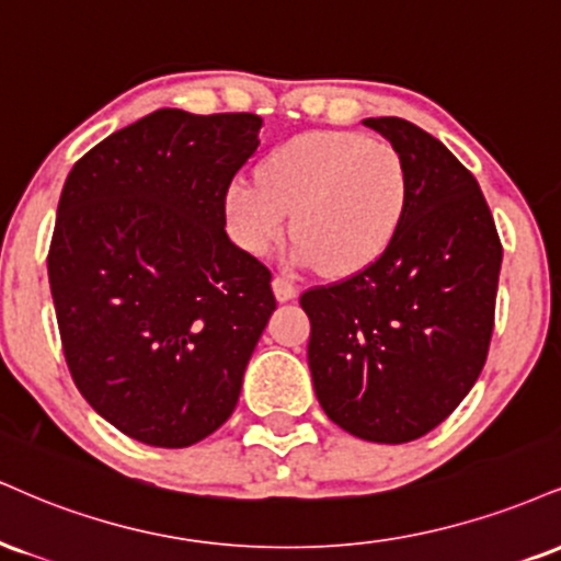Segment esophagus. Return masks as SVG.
<instances>
[{"label": "esophagus", "instance_id": "obj_1", "mask_svg": "<svg viewBox=\"0 0 561 561\" xmlns=\"http://www.w3.org/2000/svg\"><path fill=\"white\" fill-rule=\"evenodd\" d=\"M272 287H274V295H276V300H279V302L298 298V285H295V282L285 274H276Z\"/></svg>", "mask_w": 561, "mask_h": 561}]
</instances>
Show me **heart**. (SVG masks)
<instances>
[{"instance_id": "obj_1", "label": "heart", "mask_w": 561, "mask_h": 561, "mask_svg": "<svg viewBox=\"0 0 561 561\" xmlns=\"http://www.w3.org/2000/svg\"><path fill=\"white\" fill-rule=\"evenodd\" d=\"M410 172L387 140L360 133L316 130L289 138L261 161L259 180L234 178L225 211L232 240L263 255L285 234L302 261L323 274L366 268L400 232Z\"/></svg>"}]
</instances>
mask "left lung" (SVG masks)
<instances>
[{
	"instance_id": "obj_1",
	"label": "left lung",
	"mask_w": 561,
	"mask_h": 561,
	"mask_svg": "<svg viewBox=\"0 0 561 561\" xmlns=\"http://www.w3.org/2000/svg\"><path fill=\"white\" fill-rule=\"evenodd\" d=\"M402 153L410 201L370 266L310 287L308 366L323 413L366 442L404 444L455 413L494 334L502 240L473 174L400 117L366 119Z\"/></svg>"
}]
</instances>
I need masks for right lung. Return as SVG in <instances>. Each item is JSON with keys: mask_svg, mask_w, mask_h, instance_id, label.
<instances>
[{"mask_svg": "<svg viewBox=\"0 0 561 561\" xmlns=\"http://www.w3.org/2000/svg\"><path fill=\"white\" fill-rule=\"evenodd\" d=\"M259 130L251 112L159 110L78 159L59 195L46 266L67 368L151 447L227 423L276 308L272 272L225 229Z\"/></svg>", "mask_w": 561, "mask_h": 561, "instance_id": "1", "label": "right lung"}]
</instances>
